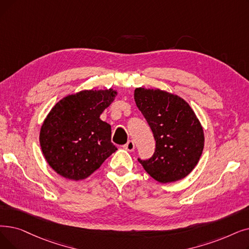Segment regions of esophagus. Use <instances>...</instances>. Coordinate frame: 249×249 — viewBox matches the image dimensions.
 <instances>
[{
  "mask_svg": "<svg viewBox=\"0 0 249 249\" xmlns=\"http://www.w3.org/2000/svg\"><path fill=\"white\" fill-rule=\"evenodd\" d=\"M124 149L128 150V151H133L134 148H135V144H134V142H132V140H129V142L124 144Z\"/></svg>",
  "mask_w": 249,
  "mask_h": 249,
  "instance_id": "obj_1",
  "label": "esophagus"
}]
</instances>
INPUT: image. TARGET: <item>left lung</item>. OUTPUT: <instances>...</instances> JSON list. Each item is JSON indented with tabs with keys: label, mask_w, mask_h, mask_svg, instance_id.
<instances>
[{
	"label": "left lung",
	"mask_w": 249,
	"mask_h": 249,
	"mask_svg": "<svg viewBox=\"0 0 249 249\" xmlns=\"http://www.w3.org/2000/svg\"><path fill=\"white\" fill-rule=\"evenodd\" d=\"M134 100L156 140L153 157L138 161L160 183L185 178L197 165L204 145L196 113L180 96L160 89L138 88Z\"/></svg>",
	"instance_id": "8db88e82"
}]
</instances>
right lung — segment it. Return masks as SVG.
Wrapping results in <instances>:
<instances>
[{
    "mask_svg": "<svg viewBox=\"0 0 249 249\" xmlns=\"http://www.w3.org/2000/svg\"><path fill=\"white\" fill-rule=\"evenodd\" d=\"M116 95L112 89L82 90L53 107L41 125L39 143L59 175L75 181L88 178L117 150L111 125L100 119Z\"/></svg>",
    "mask_w": 249,
    "mask_h": 249,
    "instance_id": "add662e5",
    "label": "right lung"
}]
</instances>
